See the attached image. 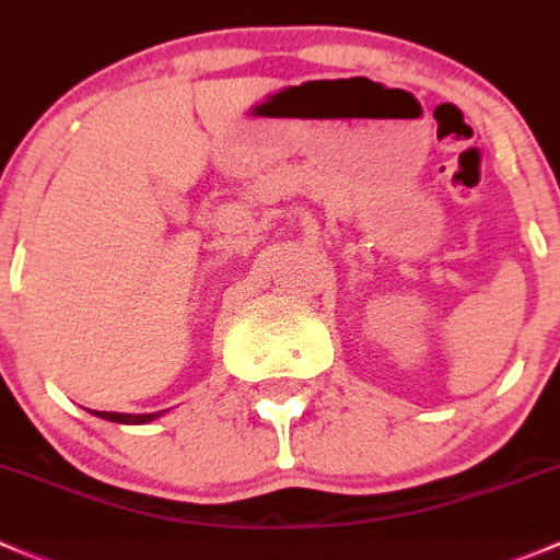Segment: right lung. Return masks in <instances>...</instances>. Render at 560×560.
<instances>
[{
	"label": "right lung",
	"mask_w": 560,
	"mask_h": 560,
	"mask_svg": "<svg viewBox=\"0 0 560 560\" xmlns=\"http://www.w3.org/2000/svg\"><path fill=\"white\" fill-rule=\"evenodd\" d=\"M97 418H106V421H114V424H148V421H155L161 412H144V416H133V412H101L92 410Z\"/></svg>",
	"instance_id": "obj_1"
}]
</instances>
